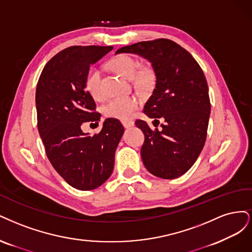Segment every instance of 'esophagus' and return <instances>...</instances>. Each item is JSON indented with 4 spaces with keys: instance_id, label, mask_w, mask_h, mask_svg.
<instances>
[{
    "instance_id": "1",
    "label": "esophagus",
    "mask_w": 252,
    "mask_h": 252,
    "mask_svg": "<svg viewBox=\"0 0 252 252\" xmlns=\"http://www.w3.org/2000/svg\"><path fill=\"white\" fill-rule=\"evenodd\" d=\"M123 125L126 128H129V127L134 126L135 124H134V121H132V120H125V121H123Z\"/></svg>"
}]
</instances>
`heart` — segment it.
<instances>
[{"instance_id":"1","label":"heart","mask_w":252,"mask_h":252,"mask_svg":"<svg viewBox=\"0 0 252 252\" xmlns=\"http://www.w3.org/2000/svg\"><path fill=\"white\" fill-rule=\"evenodd\" d=\"M109 67L117 72L119 75L127 79L136 77L138 70L140 68V63L134 56L129 54H118L112 58L109 63ZM101 73L96 67L89 68L85 76V89L93 98H98L101 95L100 85ZM140 100L134 95H126L116 97L109 100L103 107V113L105 116L111 118H117L120 120H127L132 118L137 109L139 108Z\"/></svg>"}]
</instances>
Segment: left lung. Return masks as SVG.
Here are the masks:
<instances>
[{"label": "left lung", "mask_w": 252, "mask_h": 252, "mask_svg": "<svg viewBox=\"0 0 252 252\" xmlns=\"http://www.w3.org/2000/svg\"><path fill=\"white\" fill-rule=\"evenodd\" d=\"M116 53H134L148 60L156 75V87L143 113L162 128L151 129L135 121L144 134L141 158L144 166L162 179H176L193 165L204 147L210 115L208 86L192 55L167 38L139 42ZM155 125V123H153Z\"/></svg>", "instance_id": "left-lung-1"}]
</instances>
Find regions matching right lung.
I'll list each match as a JSON object with an SVG mask.
<instances>
[{"instance_id": "1", "label": "right lung", "mask_w": 252, "mask_h": 252, "mask_svg": "<svg viewBox=\"0 0 252 252\" xmlns=\"http://www.w3.org/2000/svg\"><path fill=\"white\" fill-rule=\"evenodd\" d=\"M112 46H72L46 63L35 92L37 128L52 166L72 188L91 190L107 181L114 168L115 151L125 128L107 118L93 136L84 123H97L100 114L85 89V76Z\"/></svg>"}]
</instances>
